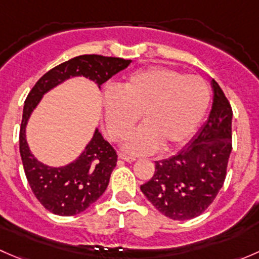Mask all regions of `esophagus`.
Returning a JSON list of instances; mask_svg holds the SVG:
<instances>
[{"label":"esophagus","instance_id":"1","mask_svg":"<svg viewBox=\"0 0 259 259\" xmlns=\"http://www.w3.org/2000/svg\"><path fill=\"white\" fill-rule=\"evenodd\" d=\"M119 158L121 159V160H124V161H127V163H133V161L135 160V158H134V156L125 155V154H122V153H120V154H119Z\"/></svg>","mask_w":259,"mask_h":259}]
</instances>
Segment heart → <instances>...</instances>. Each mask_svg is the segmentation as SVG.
Listing matches in <instances>:
<instances>
[{"label":"heart","mask_w":259,"mask_h":259,"mask_svg":"<svg viewBox=\"0 0 259 259\" xmlns=\"http://www.w3.org/2000/svg\"><path fill=\"white\" fill-rule=\"evenodd\" d=\"M210 90L198 75L151 66L132 72L120 88L104 91L106 130L113 140L124 139L140 119L144 124L130 133L124 149L150 154L184 144L195 133L209 106Z\"/></svg>","instance_id":"obj_1"}]
</instances>
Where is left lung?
<instances>
[{"mask_svg": "<svg viewBox=\"0 0 259 259\" xmlns=\"http://www.w3.org/2000/svg\"><path fill=\"white\" fill-rule=\"evenodd\" d=\"M213 106L207 121L178 154L155 161L153 178L140 187L146 199L174 221L200 215L215 199L227 177L232 151V106L211 80Z\"/></svg>", "mask_w": 259, "mask_h": 259, "instance_id": "8db88e82", "label": "left lung"}]
</instances>
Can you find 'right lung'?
I'll return each mask as SVG.
<instances>
[{
  "mask_svg": "<svg viewBox=\"0 0 259 259\" xmlns=\"http://www.w3.org/2000/svg\"><path fill=\"white\" fill-rule=\"evenodd\" d=\"M130 60L103 55H81L57 65L38 79L26 98L20 127V154L31 190L38 202L57 215L69 217L83 211L103 195L116 166V151L96 130L93 140L76 161L51 168L36 160L26 143V124L40 99L50 89L70 76H85L103 85L126 69Z\"/></svg>",
  "mask_w": 259,
  "mask_h": 259,
  "instance_id": "right-lung-1",
  "label": "right lung"
}]
</instances>
